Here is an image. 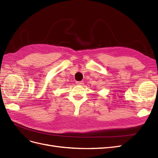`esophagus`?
<instances>
[{"label":"esophagus","instance_id":"obj_1","mask_svg":"<svg viewBox=\"0 0 158 158\" xmlns=\"http://www.w3.org/2000/svg\"><path fill=\"white\" fill-rule=\"evenodd\" d=\"M76 84H77V85H82V84H83V81H77V82H76Z\"/></svg>","mask_w":158,"mask_h":158}]
</instances>
